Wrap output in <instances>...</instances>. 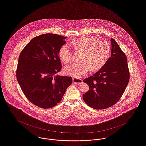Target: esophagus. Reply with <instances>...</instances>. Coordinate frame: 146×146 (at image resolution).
I'll use <instances>...</instances> for the list:
<instances>
[{"mask_svg": "<svg viewBox=\"0 0 146 146\" xmlns=\"http://www.w3.org/2000/svg\"><path fill=\"white\" fill-rule=\"evenodd\" d=\"M73 83H76V84H80L82 82V79H79V78H73Z\"/></svg>", "mask_w": 146, "mask_h": 146, "instance_id": "esophagus-1", "label": "esophagus"}]
</instances>
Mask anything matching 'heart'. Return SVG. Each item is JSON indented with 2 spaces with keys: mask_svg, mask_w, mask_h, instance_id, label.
Wrapping results in <instances>:
<instances>
[{
  "mask_svg": "<svg viewBox=\"0 0 146 146\" xmlns=\"http://www.w3.org/2000/svg\"><path fill=\"white\" fill-rule=\"evenodd\" d=\"M76 51L82 52L80 63L73 64L66 66L64 72L66 75L79 78L88 72L97 71L106 63L111 54V46L109 42L100 41L94 36L83 37L72 42ZM59 57L64 64H68L71 60L70 50L66 45L60 48Z\"/></svg>",
  "mask_w": 146,
  "mask_h": 146,
  "instance_id": "obj_1",
  "label": "heart"
}]
</instances>
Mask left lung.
I'll use <instances>...</instances> for the list:
<instances>
[{
  "label": "left lung",
  "instance_id": "1",
  "mask_svg": "<svg viewBox=\"0 0 146 146\" xmlns=\"http://www.w3.org/2000/svg\"><path fill=\"white\" fill-rule=\"evenodd\" d=\"M110 41L111 56L99 71L83 80L89 86L83 99L95 109H105L116 104L129 80L127 56L114 39L111 38Z\"/></svg>",
  "mask_w": 146,
  "mask_h": 146
}]
</instances>
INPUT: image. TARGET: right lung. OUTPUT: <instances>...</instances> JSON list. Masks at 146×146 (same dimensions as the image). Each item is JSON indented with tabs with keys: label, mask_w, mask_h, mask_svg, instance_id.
Returning <instances> with one entry per match:
<instances>
[{
	"label": "right lung",
	"mask_w": 146,
	"mask_h": 146,
	"mask_svg": "<svg viewBox=\"0 0 146 146\" xmlns=\"http://www.w3.org/2000/svg\"><path fill=\"white\" fill-rule=\"evenodd\" d=\"M66 38L54 34L36 36L19 55L18 82L27 99L41 108L56 105L72 83V77L55 76L62 68L58 52Z\"/></svg>",
	"instance_id": "right-lung-1"
}]
</instances>
